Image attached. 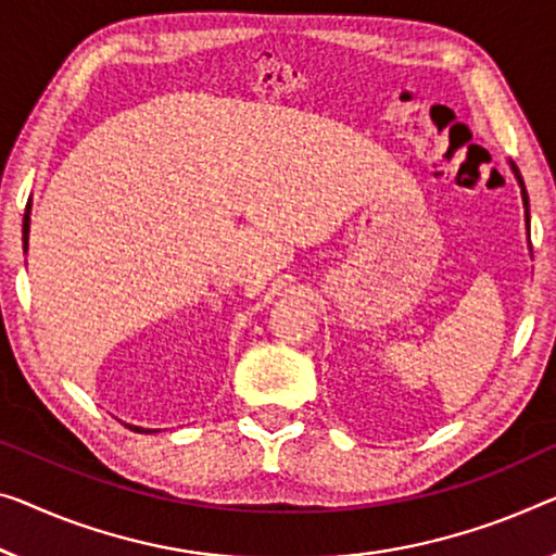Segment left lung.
<instances>
[{
  "label": "left lung",
  "instance_id": "8db88e82",
  "mask_svg": "<svg viewBox=\"0 0 556 556\" xmlns=\"http://www.w3.org/2000/svg\"><path fill=\"white\" fill-rule=\"evenodd\" d=\"M509 169H511V174H515L517 185L521 189V204H525V222H527V237H529V197H527V189H525V179H521L517 164L511 162V160H509ZM529 247H532V242H529Z\"/></svg>",
  "mask_w": 556,
  "mask_h": 556
}]
</instances>
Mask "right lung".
Segmentation results:
<instances>
[{
    "label": "right lung",
    "instance_id": "right-lung-1",
    "mask_svg": "<svg viewBox=\"0 0 556 556\" xmlns=\"http://www.w3.org/2000/svg\"><path fill=\"white\" fill-rule=\"evenodd\" d=\"M31 217V199L27 202V210H24V222H22V242H24V254L29 250V219ZM129 429H135L139 434H152V432H160V429H144V427H135V425H127Z\"/></svg>",
    "mask_w": 556,
    "mask_h": 556
}]
</instances>
